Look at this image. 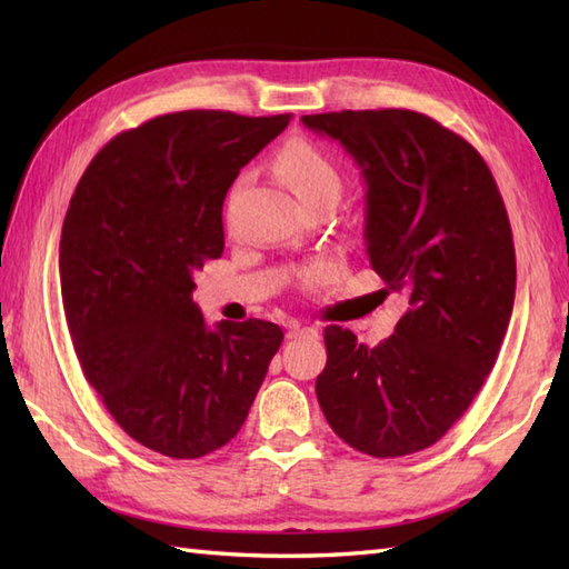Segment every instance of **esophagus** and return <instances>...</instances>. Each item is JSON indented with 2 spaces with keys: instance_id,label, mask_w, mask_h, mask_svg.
Here are the masks:
<instances>
[{
  "instance_id": "obj_1",
  "label": "esophagus",
  "mask_w": 569,
  "mask_h": 569,
  "mask_svg": "<svg viewBox=\"0 0 569 569\" xmlns=\"http://www.w3.org/2000/svg\"><path fill=\"white\" fill-rule=\"evenodd\" d=\"M288 337H291V340H318L320 332L318 328H300V325H291V328H288Z\"/></svg>"
}]
</instances>
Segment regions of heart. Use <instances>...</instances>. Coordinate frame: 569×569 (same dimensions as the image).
<instances>
[{"label":"heart","instance_id":"heart-1","mask_svg":"<svg viewBox=\"0 0 569 569\" xmlns=\"http://www.w3.org/2000/svg\"><path fill=\"white\" fill-rule=\"evenodd\" d=\"M276 171L283 178V183L296 192V198L303 202V208L312 202H337L342 192V173L330 153L310 141H291L278 153ZM232 190V198L237 196ZM316 278V269L306 271V281Z\"/></svg>","mask_w":569,"mask_h":569}]
</instances>
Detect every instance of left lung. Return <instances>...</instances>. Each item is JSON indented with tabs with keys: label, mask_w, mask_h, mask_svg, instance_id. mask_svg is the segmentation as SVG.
Masks as SVG:
<instances>
[{
	"label": "left lung",
	"mask_w": 569,
	"mask_h": 569,
	"mask_svg": "<svg viewBox=\"0 0 569 569\" xmlns=\"http://www.w3.org/2000/svg\"><path fill=\"white\" fill-rule=\"evenodd\" d=\"M367 180L365 239L383 296L406 316L377 347L325 328L316 381L325 418L355 450L403 457L438 442L475 401L509 328L516 249L501 192L479 151L413 110L306 114Z\"/></svg>",
	"instance_id": "left-lung-1"
}]
</instances>
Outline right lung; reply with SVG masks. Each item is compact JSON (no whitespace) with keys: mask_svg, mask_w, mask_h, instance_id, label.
Masks as SVG:
<instances>
[{"mask_svg":"<svg viewBox=\"0 0 569 569\" xmlns=\"http://www.w3.org/2000/svg\"><path fill=\"white\" fill-rule=\"evenodd\" d=\"M291 114L188 110L122 131L90 161L60 234V293L84 379L129 438L173 459L244 426L283 342L266 320L208 328L192 303L224 249L222 202Z\"/></svg>","mask_w":569,"mask_h":569,"instance_id":"1","label":"right lung"}]
</instances>
